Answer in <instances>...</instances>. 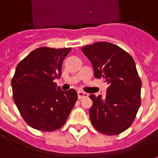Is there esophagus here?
Masks as SVG:
<instances>
[{"label": "esophagus", "mask_w": 158, "mask_h": 158, "mask_svg": "<svg viewBox=\"0 0 158 158\" xmlns=\"http://www.w3.org/2000/svg\"><path fill=\"white\" fill-rule=\"evenodd\" d=\"M78 98H79V99L88 98V94L85 93V92H84V91H78Z\"/></svg>", "instance_id": "34e87169"}]
</instances>
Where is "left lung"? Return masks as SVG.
<instances>
[{
  "instance_id": "1",
  "label": "left lung",
  "mask_w": 158,
  "mask_h": 158,
  "mask_svg": "<svg viewBox=\"0 0 158 158\" xmlns=\"http://www.w3.org/2000/svg\"><path fill=\"white\" fill-rule=\"evenodd\" d=\"M90 60L98 79L105 80L109 87L106 96L90 95L91 124L98 132L116 135L133 124L141 104L142 82L133 57L119 46L98 42L81 48Z\"/></svg>"
}]
</instances>
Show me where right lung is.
Masks as SVG:
<instances>
[{
    "instance_id": "1",
    "label": "right lung",
    "mask_w": 158,
    "mask_h": 158,
    "mask_svg": "<svg viewBox=\"0 0 158 158\" xmlns=\"http://www.w3.org/2000/svg\"><path fill=\"white\" fill-rule=\"evenodd\" d=\"M71 48H36L17 65L12 79L14 101L25 121L32 128L53 132L60 128L78 99L75 90L62 91L56 79Z\"/></svg>"
}]
</instances>
